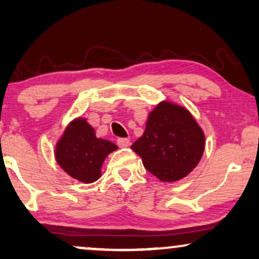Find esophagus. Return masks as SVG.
<instances>
[{
	"label": "esophagus",
	"instance_id": "1",
	"mask_svg": "<svg viewBox=\"0 0 259 259\" xmlns=\"http://www.w3.org/2000/svg\"><path fill=\"white\" fill-rule=\"evenodd\" d=\"M116 144H118L119 147H128L130 140L126 139V138H119V139L116 140Z\"/></svg>",
	"mask_w": 259,
	"mask_h": 259
}]
</instances>
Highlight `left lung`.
Returning <instances> with one entry per match:
<instances>
[{
	"label": "left lung",
	"mask_w": 259,
	"mask_h": 259,
	"mask_svg": "<svg viewBox=\"0 0 259 259\" xmlns=\"http://www.w3.org/2000/svg\"><path fill=\"white\" fill-rule=\"evenodd\" d=\"M205 136L189 111L161 102L148 115L146 130L131 148L148 172L162 182L186 177L199 162Z\"/></svg>",
	"instance_id": "8db88e82"
}]
</instances>
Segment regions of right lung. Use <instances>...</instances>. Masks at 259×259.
Listing matches in <instances>:
<instances>
[{
  "label": "right lung",
  "mask_w": 259,
  "mask_h": 259,
  "mask_svg": "<svg viewBox=\"0 0 259 259\" xmlns=\"http://www.w3.org/2000/svg\"><path fill=\"white\" fill-rule=\"evenodd\" d=\"M118 146L112 141L99 139L84 119H75L67 127L55 148L58 164L70 177L90 184L101 176L106 157Z\"/></svg>",
  "instance_id": "add662e5"
}]
</instances>
